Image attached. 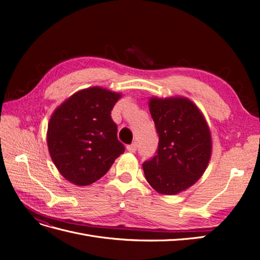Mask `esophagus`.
Wrapping results in <instances>:
<instances>
[{"mask_svg":"<svg viewBox=\"0 0 260 260\" xmlns=\"http://www.w3.org/2000/svg\"><path fill=\"white\" fill-rule=\"evenodd\" d=\"M127 149H128V151H129L130 153H136L137 149H138V144H137L136 142L132 143V144H130V145L127 146Z\"/></svg>","mask_w":260,"mask_h":260,"instance_id":"obj_1","label":"esophagus"}]
</instances>
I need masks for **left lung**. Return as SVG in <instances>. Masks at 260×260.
<instances>
[{
	"mask_svg": "<svg viewBox=\"0 0 260 260\" xmlns=\"http://www.w3.org/2000/svg\"><path fill=\"white\" fill-rule=\"evenodd\" d=\"M148 106L159 141L156 155L142 165L145 178L158 193L178 194L193 185L209 162L208 124L185 98H152Z\"/></svg>",
	"mask_w": 260,
	"mask_h": 260,
	"instance_id": "left-lung-1",
	"label": "left lung"
}]
</instances>
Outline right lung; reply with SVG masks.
Instances as JSON below:
<instances>
[{
    "label": "right lung",
    "mask_w": 260,
    "mask_h": 260,
    "mask_svg": "<svg viewBox=\"0 0 260 260\" xmlns=\"http://www.w3.org/2000/svg\"><path fill=\"white\" fill-rule=\"evenodd\" d=\"M120 94L100 86L75 93L51 117L48 146L60 175L76 185L103 177L124 152L112 109Z\"/></svg>",
    "instance_id": "1"
}]
</instances>
